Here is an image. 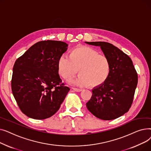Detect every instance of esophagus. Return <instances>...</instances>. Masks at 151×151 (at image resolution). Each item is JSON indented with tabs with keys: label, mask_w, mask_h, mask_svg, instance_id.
<instances>
[{
	"label": "esophagus",
	"mask_w": 151,
	"mask_h": 151,
	"mask_svg": "<svg viewBox=\"0 0 151 151\" xmlns=\"http://www.w3.org/2000/svg\"><path fill=\"white\" fill-rule=\"evenodd\" d=\"M72 89H73V90H74L75 91L78 92H80L82 91V89H78V88H73Z\"/></svg>",
	"instance_id": "1"
}]
</instances>
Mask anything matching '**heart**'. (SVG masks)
<instances>
[{
  "instance_id": "heart-1",
  "label": "heart",
  "mask_w": 151,
  "mask_h": 151,
  "mask_svg": "<svg viewBox=\"0 0 151 151\" xmlns=\"http://www.w3.org/2000/svg\"><path fill=\"white\" fill-rule=\"evenodd\" d=\"M59 74L65 80L73 78L78 71L80 75L70 81V84L96 88L105 83L110 75L109 59L91 47L79 46L69 53V57L60 55L57 63Z\"/></svg>"
}]
</instances>
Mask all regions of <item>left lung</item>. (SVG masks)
I'll return each mask as SVG.
<instances>
[{"label":"left lung","instance_id":"8db88e82","mask_svg":"<svg viewBox=\"0 0 151 151\" xmlns=\"http://www.w3.org/2000/svg\"><path fill=\"white\" fill-rule=\"evenodd\" d=\"M100 46L111 63L110 75L105 83L94 88L87 108L102 120H113L124 114L132 104L138 75L128 55L113 45L104 42H85Z\"/></svg>","mask_w":151,"mask_h":151}]
</instances>
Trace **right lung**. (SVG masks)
Instances as JSON below:
<instances>
[{
  "instance_id": "add662e5",
  "label": "right lung",
  "mask_w": 151,
  "mask_h": 151,
  "mask_svg": "<svg viewBox=\"0 0 151 151\" xmlns=\"http://www.w3.org/2000/svg\"><path fill=\"white\" fill-rule=\"evenodd\" d=\"M63 42H38L16 60L12 79L13 96L21 111L45 119L59 110L70 88L62 83L57 63L67 50Z\"/></svg>"
}]
</instances>
